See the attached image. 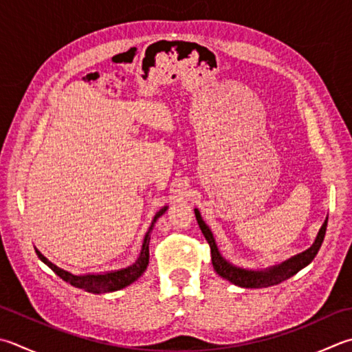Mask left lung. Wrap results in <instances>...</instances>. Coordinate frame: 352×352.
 <instances>
[{"mask_svg": "<svg viewBox=\"0 0 352 352\" xmlns=\"http://www.w3.org/2000/svg\"><path fill=\"white\" fill-rule=\"evenodd\" d=\"M194 210H195V218H197L199 229H201L206 241H208L210 245L213 270H215L223 279L229 280L230 284L241 287V288L272 287V285H278V284H280V282L287 280L288 278L294 276L296 273L300 272L302 268H305L309 263H311L316 254H318L320 245L323 243V238H325L327 223H328V218H327L325 223L322 224L313 245L309 247V249H307L305 252L294 254V256L282 261V263H279L276 265L263 268V270H252V268L238 267L233 263H230L229 259H226L223 256L221 252H219V249H218L215 238H213L210 227L204 223V219L201 217V213H199V210L197 208Z\"/></svg>", "mask_w": 352, "mask_h": 352, "instance_id": "1", "label": "left lung"}]
</instances>
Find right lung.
I'll return each instance as SVG.
<instances>
[{
  "instance_id": "1",
  "label": "right lung",
  "mask_w": 352,
  "mask_h": 352,
  "mask_svg": "<svg viewBox=\"0 0 352 352\" xmlns=\"http://www.w3.org/2000/svg\"><path fill=\"white\" fill-rule=\"evenodd\" d=\"M168 210V206H164L160 210L155 213V217L151 223L148 232L144 233L143 238V244H142V250L139 258L135 259V263L129 267L125 268H119V270H111V272H103V273H85V274H74L68 270H64V268L58 267L56 264H53L50 259L45 258L43 253H41L36 247L38 258L43 261L45 265H48L52 270L58 274L60 279H64L68 284H72L76 288H82L88 293H113L117 290H122L128 285L133 284L137 279H139L142 274L146 270V267L149 264V241H151V232L154 229V224L157 223V219L160 218L164 212Z\"/></svg>"
}]
</instances>
